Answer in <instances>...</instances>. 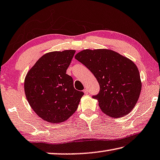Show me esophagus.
Masks as SVG:
<instances>
[{
	"mask_svg": "<svg viewBox=\"0 0 160 160\" xmlns=\"http://www.w3.org/2000/svg\"><path fill=\"white\" fill-rule=\"evenodd\" d=\"M83 93H84L85 94H88V90H87V88H84V89H83Z\"/></svg>",
	"mask_w": 160,
	"mask_h": 160,
	"instance_id": "34e87169",
	"label": "esophagus"
}]
</instances>
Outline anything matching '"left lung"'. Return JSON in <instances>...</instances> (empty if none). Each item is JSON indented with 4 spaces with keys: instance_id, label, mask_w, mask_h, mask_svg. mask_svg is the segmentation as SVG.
Wrapping results in <instances>:
<instances>
[{
    "instance_id": "left-lung-1",
    "label": "left lung",
    "mask_w": 160,
    "mask_h": 160,
    "mask_svg": "<svg viewBox=\"0 0 160 160\" xmlns=\"http://www.w3.org/2000/svg\"><path fill=\"white\" fill-rule=\"evenodd\" d=\"M75 58L87 66L97 78L100 92L93 98L105 114L119 118L128 114L136 105L142 82L136 64L110 49H84Z\"/></svg>"
}]
</instances>
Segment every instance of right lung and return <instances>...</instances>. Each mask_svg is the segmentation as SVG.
<instances>
[{"mask_svg": "<svg viewBox=\"0 0 160 160\" xmlns=\"http://www.w3.org/2000/svg\"><path fill=\"white\" fill-rule=\"evenodd\" d=\"M75 50L51 51L43 55L30 68L24 91L32 109L44 121L65 122L77 111L83 93L73 87L66 74Z\"/></svg>", "mask_w": 160, "mask_h": 160, "instance_id": "1", "label": "right lung"}]
</instances>
